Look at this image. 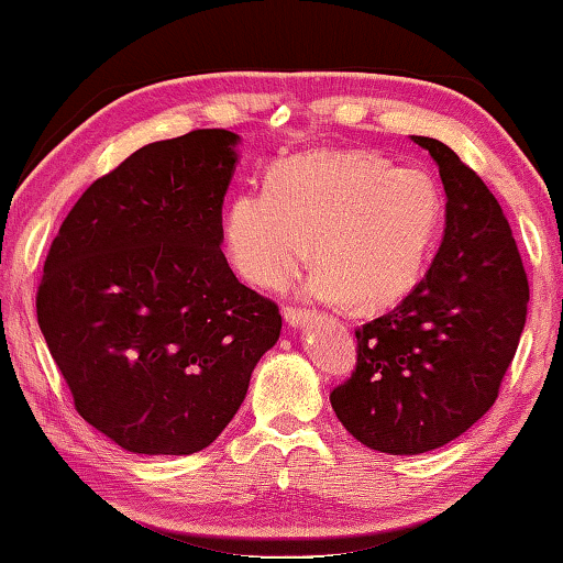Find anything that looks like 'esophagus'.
<instances>
[{"label":"esophagus","mask_w":563,"mask_h":563,"mask_svg":"<svg viewBox=\"0 0 563 563\" xmlns=\"http://www.w3.org/2000/svg\"><path fill=\"white\" fill-rule=\"evenodd\" d=\"M310 316H313V313H310V310H306V308H296V306H285L283 308V318H285V323H288V325L306 323Z\"/></svg>","instance_id":"34e87169"}]
</instances>
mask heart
<instances>
[{
  "label": "heart",
  "mask_w": 563,
  "mask_h": 563,
  "mask_svg": "<svg viewBox=\"0 0 563 563\" xmlns=\"http://www.w3.org/2000/svg\"><path fill=\"white\" fill-rule=\"evenodd\" d=\"M441 218V190L423 169L363 150H323L275 165L267 190L240 192L225 212V247L250 283L280 290L316 240L310 292L376 308L421 278Z\"/></svg>",
  "instance_id": "obj_1"
}]
</instances>
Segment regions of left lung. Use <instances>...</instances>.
<instances>
[{
  "instance_id": "8db88e82",
  "label": "left lung",
  "mask_w": 563,
  "mask_h": 563,
  "mask_svg": "<svg viewBox=\"0 0 563 563\" xmlns=\"http://www.w3.org/2000/svg\"><path fill=\"white\" fill-rule=\"evenodd\" d=\"M445 230L423 280L355 330L358 361L330 394L338 421L373 451L416 456L459 439L496 404L519 347L529 280L501 205L433 137Z\"/></svg>"
}]
</instances>
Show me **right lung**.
<instances>
[{"mask_svg": "<svg viewBox=\"0 0 563 563\" xmlns=\"http://www.w3.org/2000/svg\"><path fill=\"white\" fill-rule=\"evenodd\" d=\"M238 135L140 147L82 192L44 261L37 320L77 413L124 451L218 439L280 335V310L222 255Z\"/></svg>", "mask_w": 563, "mask_h": 563, "instance_id": "obj_1", "label": "right lung"}]
</instances>
